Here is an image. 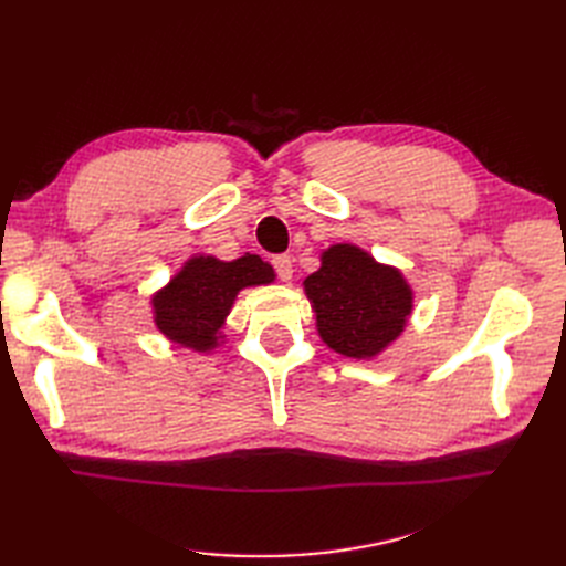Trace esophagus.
I'll list each match as a JSON object with an SVG mask.
<instances>
[{"instance_id": "obj_1", "label": "esophagus", "mask_w": 566, "mask_h": 566, "mask_svg": "<svg viewBox=\"0 0 566 566\" xmlns=\"http://www.w3.org/2000/svg\"><path fill=\"white\" fill-rule=\"evenodd\" d=\"M271 264H273V271H276V276L281 281L293 279V260H290V254H276L271 260Z\"/></svg>"}]
</instances>
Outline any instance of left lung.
<instances>
[{
    "instance_id": "obj_1",
    "label": "left lung",
    "mask_w": 566,
    "mask_h": 566,
    "mask_svg": "<svg viewBox=\"0 0 566 566\" xmlns=\"http://www.w3.org/2000/svg\"><path fill=\"white\" fill-rule=\"evenodd\" d=\"M325 345L368 358L399 337L410 314V287L391 266H382L354 245H333L323 264L304 281Z\"/></svg>"
}]
</instances>
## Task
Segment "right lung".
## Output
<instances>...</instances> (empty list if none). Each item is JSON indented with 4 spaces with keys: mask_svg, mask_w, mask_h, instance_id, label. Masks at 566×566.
Here are the masks:
<instances>
[{
    "mask_svg": "<svg viewBox=\"0 0 566 566\" xmlns=\"http://www.w3.org/2000/svg\"><path fill=\"white\" fill-rule=\"evenodd\" d=\"M273 281V269L256 254L219 262L214 256H193L165 290L153 297L156 325L169 339L205 352L217 345L238 290Z\"/></svg>",
    "mask_w": 566,
    "mask_h": 566,
    "instance_id": "1",
    "label": "right lung"
}]
</instances>
